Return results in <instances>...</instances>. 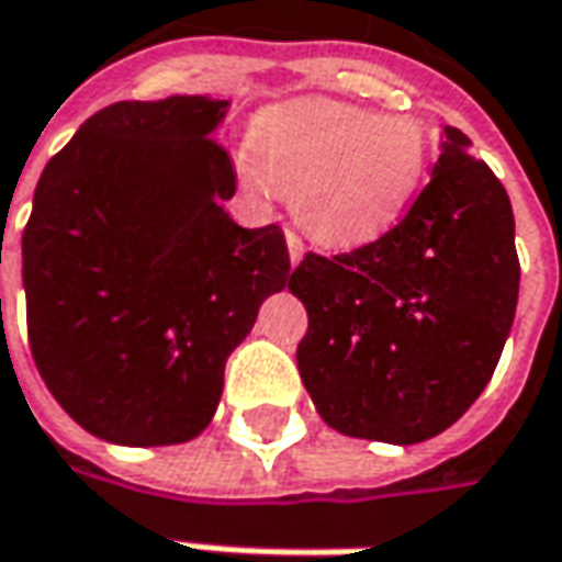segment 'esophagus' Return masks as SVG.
<instances>
[{"instance_id": "obj_1", "label": "esophagus", "mask_w": 562, "mask_h": 562, "mask_svg": "<svg viewBox=\"0 0 562 562\" xmlns=\"http://www.w3.org/2000/svg\"><path fill=\"white\" fill-rule=\"evenodd\" d=\"M285 245H289V263H292V267H299L301 258H304V243H301L292 229H285Z\"/></svg>"}]
</instances>
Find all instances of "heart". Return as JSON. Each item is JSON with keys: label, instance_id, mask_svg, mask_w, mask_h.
Listing matches in <instances>:
<instances>
[{"label": "heart", "instance_id": "b5f03b06", "mask_svg": "<svg viewBox=\"0 0 562 562\" xmlns=\"http://www.w3.org/2000/svg\"><path fill=\"white\" fill-rule=\"evenodd\" d=\"M248 177L289 192L292 214L317 243L351 248L389 233L429 165L426 124L341 102H299L251 130Z\"/></svg>", "mask_w": 562, "mask_h": 562}]
</instances>
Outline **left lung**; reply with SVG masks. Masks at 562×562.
Wrapping results in <instances>:
<instances>
[{
	"mask_svg": "<svg viewBox=\"0 0 562 562\" xmlns=\"http://www.w3.org/2000/svg\"><path fill=\"white\" fill-rule=\"evenodd\" d=\"M307 307L299 373L341 436L419 445L473 407L519 299L513 207L473 143L441 126L432 180L407 217L358 251L295 267Z\"/></svg>",
	"mask_w": 562,
	"mask_h": 562,
	"instance_id": "1",
	"label": "left lung"
}]
</instances>
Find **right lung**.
Here are the masks:
<instances>
[{"instance_id":"right-lung-1","label":"right lung","mask_w":562,"mask_h":562,"mask_svg":"<svg viewBox=\"0 0 562 562\" xmlns=\"http://www.w3.org/2000/svg\"><path fill=\"white\" fill-rule=\"evenodd\" d=\"M226 111L211 95L102 108L33 192L30 351L65 414L111 445L202 436L226 358L289 282L280 226L245 229L223 207L236 192L214 143Z\"/></svg>"}]
</instances>
